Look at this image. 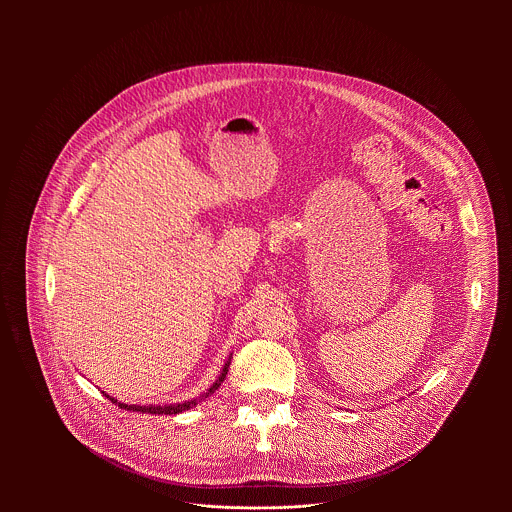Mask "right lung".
<instances>
[{
	"instance_id": "obj_1",
	"label": "right lung",
	"mask_w": 512,
	"mask_h": 512,
	"mask_svg": "<svg viewBox=\"0 0 512 512\" xmlns=\"http://www.w3.org/2000/svg\"><path fill=\"white\" fill-rule=\"evenodd\" d=\"M228 366H230V359L226 361V365L222 368V372H220L219 380L209 388V392L205 394V396H201L199 400H191V402H183V404H167V406H136V404H132V406H128V404H122V402H118V400H114V398H110L114 404H118L120 408H124V410H132V412H142V414H165V416H173V414H179V412H185V410H189V408H193V406H197L203 398H207L209 394H213L217 388H219L220 384H222V380L226 378V372H228Z\"/></svg>"
}]
</instances>
